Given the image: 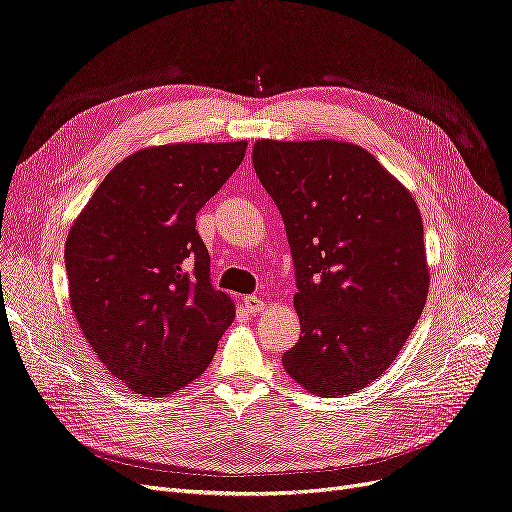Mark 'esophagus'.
Masks as SVG:
<instances>
[{
	"label": "esophagus",
	"mask_w": 512,
	"mask_h": 512,
	"mask_svg": "<svg viewBox=\"0 0 512 512\" xmlns=\"http://www.w3.org/2000/svg\"><path fill=\"white\" fill-rule=\"evenodd\" d=\"M242 305H244V309H247V314H259V311L265 307L263 299L257 297V295L244 297V299H242Z\"/></svg>",
	"instance_id": "obj_1"
}]
</instances>
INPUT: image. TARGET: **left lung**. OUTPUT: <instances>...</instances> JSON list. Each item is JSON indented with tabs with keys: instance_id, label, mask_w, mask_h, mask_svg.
Listing matches in <instances>:
<instances>
[{
	"instance_id": "8db88e82",
	"label": "left lung",
	"mask_w": 512,
	"mask_h": 512,
	"mask_svg": "<svg viewBox=\"0 0 512 512\" xmlns=\"http://www.w3.org/2000/svg\"><path fill=\"white\" fill-rule=\"evenodd\" d=\"M253 165L282 215L299 288L301 337L284 370L320 397L360 391L391 366L427 301L414 198L349 142L259 140Z\"/></svg>"
}]
</instances>
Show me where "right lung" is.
<instances>
[{
  "instance_id": "1",
  "label": "right lung",
  "mask_w": 512,
  "mask_h": 512,
  "mask_svg": "<svg viewBox=\"0 0 512 512\" xmlns=\"http://www.w3.org/2000/svg\"><path fill=\"white\" fill-rule=\"evenodd\" d=\"M247 142L167 144L129 154L66 238L75 318L98 360L131 391L165 397L211 364L234 303L209 276L196 213Z\"/></svg>"
}]
</instances>
